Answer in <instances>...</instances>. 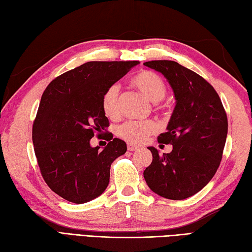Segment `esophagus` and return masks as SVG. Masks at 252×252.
<instances>
[{"label": "esophagus", "mask_w": 252, "mask_h": 252, "mask_svg": "<svg viewBox=\"0 0 252 252\" xmlns=\"http://www.w3.org/2000/svg\"><path fill=\"white\" fill-rule=\"evenodd\" d=\"M136 149H137V147L134 146V145H132V144H129V145H127V151L134 152V151H136Z\"/></svg>", "instance_id": "34e87169"}]
</instances>
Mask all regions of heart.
Returning a JSON list of instances; mask_svg holds the SVG:
<instances>
[{
  "mask_svg": "<svg viewBox=\"0 0 252 252\" xmlns=\"http://www.w3.org/2000/svg\"><path fill=\"white\" fill-rule=\"evenodd\" d=\"M131 84L152 103H158L167 95V84L159 74L153 71L144 70L136 73L131 79ZM101 108L110 119H114L119 115V87L117 84L110 85L104 92L101 97ZM156 130L157 125L152 120L126 121L118 126L117 134L123 140L140 144L149 135L154 134Z\"/></svg>",
  "mask_w": 252,
  "mask_h": 252,
  "instance_id": "1",
  "label": "heart"
}]
</instances>
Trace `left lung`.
<instances>
[{
  "label": "left lung",
  "mask_w": 252,
  "mask_h": 252,
  "mask_svg": "<svg viewBox=\"0 0 252 252\" xmlns=\"http://www.w3.org/2000/svg\"><path fill=\"white\" fill-rule=\"evenodd\" d=\"M167 79L175 107L159 143L172 152L148 147L153 162L144 171L149 189L167 199H186L201 190L220 165L227 136V117L216 90L199 74L172 61L144 63Z\"/></svg>",
  "instance_id": "left-lung-1"
}]
</instances>
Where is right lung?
Returning <instances> with one entry per match:
<instances>
[{"label":"right lung","mask_w":252,"mask_h":252,"mask_svg":"<svg viewBox=\"0 0 252 252\" xmlns=\"http://www.w3.org/2000/svg\"><path fill=\"white\" fill-rule=\"evenodd\" d=\"M140 62H89L61 74L47 85L32 127L35 157L50 189L73 203L100 196L109 184L110 165L126 154V144L106 133L107 146L91 138L109 121L101 108L107 88Z\"/></svg>","instance_id":"right-lung-1"}]
</instances>
